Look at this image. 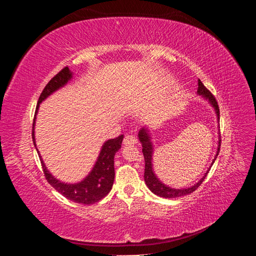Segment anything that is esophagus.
<instances>
[{"mask_svg": "<svg viewBox=\"0 0 256 256\" xmlns=\"http://www.w3.org/2000/svg\"><path fill=\"white\" fill-rule=\"evenodd\" d=\"M136 142H138V140L134 136L126 134L125 138H124L122 143H124V145H134V144H136Z\"/></svg>", "mask_w": 256, "mask_h": 256, "instance_id": "1", "label": "esophagus"}]
</instances>
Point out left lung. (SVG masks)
Instances as JSON below:
<instances>
[{
  "label": "left lung",
  "instance_id": "1",
  "mask_svg": "<svg viewBox=\"0 0 256 256\" xmlns=\"http://www.w3.org/2000/svg\"><path fill=\"white\" fill-rule=\"evenodd\" d=\"M198 94L202 96L203 98H205L206 100H208V102L212 104V106L214 108V110L216 114V120H218V122H219L220 112H219L218 102H216V100L212 96V92L204 86V84L200 82V80H198ZM138 140H140V142L142 144V147H143L142 152H143L144 160H145V172H144L145 184L152 193H154V194L158 196L164 198H174L184 196L190 194V193H192L193 191H196L200 187V184L203 182V180H205V177L207 176L209 170H210L212 166L214 164V160L216 159V156L219 154L220 146H221V138H220V136H219L218 148H216V156H214V158L212 162V164H210V166L208 168L207 172L204 174V176L200 178V180L196 184H193V186H191V187H188V188H184V189H175V188H172V187H168L166 184H164L159 180V178L156 176V174H154V168H152L154 145H152V138H150L148 129L143 127L140 131H138Z\"/></svg>",
  "mask_w": 256,
  "mask_h": 256
}]
</instances>
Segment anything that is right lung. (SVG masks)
I'll list each match as a JSON object with an SVG mask.
<instances>
[{
    "label": "right lung",
    "mask_w": 256,
    "mask_h": 256,
    "mask_svg": "<svg viewBox=\"0 0 256 256\" xmlns=\"http://www.w3.org/2000/svg\"><path fill=\"white\" fill-rule=\"evenodd\" d=\"M72 76L74 74L69 70L68 67L63 68L56 76H53L47 85H46V88L40 94L36 106L32 130V138L35 147V120L38 109H40V104L44 99H47L50 95H52L54 92H56L58 90L65 86V85L72 79ZM122 138L124 136L122 134L118 138L106 141L102 146L99 156L97 158V161L95 162L94 166H92V171L88 173L86 177L83 178L81 182L74 184H68L56 180V178L48 171V168L46 166L37 147L36 150L42 162L46 180H48V182L52 187L58 192H60L62 196L72 200V202L84 205H90L99 202L100 200H102L112 189L115 176L114 156L122 147Z\"/></svg>",
    "instance_id": "obj_1"
}]
</instances>
